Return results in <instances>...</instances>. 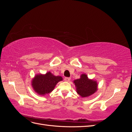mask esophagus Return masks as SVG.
<instances>
[{
    "label": "esophagus",
    "instance_id": "esophagus-1",
    "mask_svg": "<svg viewBox=\"0 0 132 132\" xmlns=\"http://www.w3.org/2000/svg\"><path fill=\"white\" fill-rule=\"evenodd\" d=\"M64 80L65 81H69L70 80V78H64Z\"/></svg>",
    "mask_w": 132,
    "mask_h": 132
}]
</instances>
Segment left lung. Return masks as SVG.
<instances>
[{
  "label": "left lung",
  "mask_w": 132,
  "mask_h": 132,
  "mask_svg": "<svg viewBox=\"0 0 132 132\" xmlns=\"http://www.w3.org/2000/svg\"><path fill=\"white\" fill-rule=\"evenodd\" d=\"M73 83L76 87V91L81 97H89L98 90L97 81L89 79L84 73L80 75L79 79L74 80Z\"/></svg>",
  "instance_id": "obj_1"
}]
</instances>
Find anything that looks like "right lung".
Instances as JSON below:
<instances>
[{"instance_id": "obj_1", "label": "right lung", "mask_w": 132, "mask_h": 132, "mask_svg": "<svg viewBox=\"0 0 132 132\" xmlns=\"http://www.w3.org/2000/svg\"><path fill=\"white\" fill-rule=\"evenodd\" d=\"M62 80L63 78L61 76H55L50 71H48L45 74L36 75L32 79L31 85L38 95L45 96L51 93L57 83Z\"/></svg>"}]
</instances>
